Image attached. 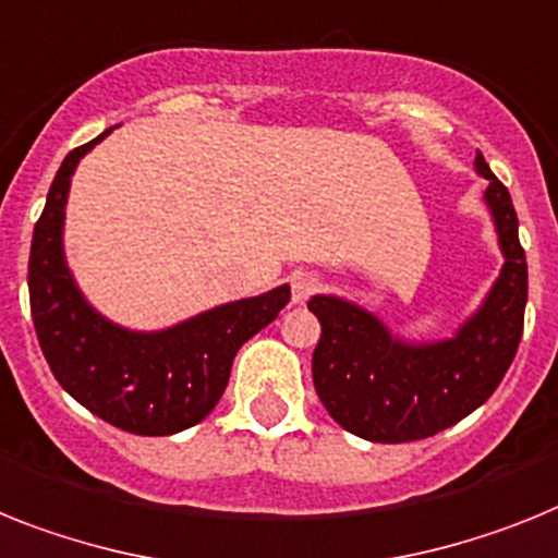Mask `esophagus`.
I'll return each mask as SVG.
<instances>
[{"label":"esophagus","instance_id":"1","mask_svg":"<svg viewBox=\"0 0 558 558\" xmlns=\"http://www.w3.org/2000/svg\"><path fill=\"white\" fill-rule=\"evenodd\" d=\"M320 289V278L312 275V271H298L292 275V301L294 303H306L312 294Z\"/></svg>","mask_w":558,"mask_h":558}]
</instances>
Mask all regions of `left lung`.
Returning <instances> with one entry per match:
<instances>
[{"label":"left lung","mask_w":558,"mask_h":558,"mask_svg":"<svg viewBox=\"0 0 558 558\" xmlns=\"http://www.w3.org/2000/svg\"><path fill=\"white\" fill-rule=\"evenodd\" d=\"M474 170L488 181L485 204L505 264L453 337L416 343L345 298L315 294L308 301V312L320 320L312 354L317 397L337 425L368 442H411L451 428L494 395L517 357L527 303L517 209L482 153Z\"/></svg>","instance_id":"1"}]
</instances>
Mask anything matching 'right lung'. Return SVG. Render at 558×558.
<instances>
[{
	"label": "right lung",
	"instance_id": "1",
	"mask_svg": "<svg viewBox=\"0 0 558 558\" xmlns=\"http://www.w3.org/2000/svg\"><path fill=\"white\" fill-rule=\"evenodd\" d=\"M105 133L62 161L36 221L27 264L36 337L59 386L84 409L142 437L192 428L218 405L232 360L289 303V287L221 303L158 331L124 329L90 306L64 257L70 181Z\"/></svg>",
	"mask_w": 558,
	"mask_h": 558
}]
</instances>
